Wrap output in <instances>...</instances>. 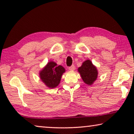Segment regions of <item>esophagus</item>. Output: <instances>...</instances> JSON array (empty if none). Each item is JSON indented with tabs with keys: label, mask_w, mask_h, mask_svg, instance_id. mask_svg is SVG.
Segmentation results:
<instances>
[{
	"label": "esophagus",
	"mask_w": 134,
	"mask_h": 134,
	"mask_svg": "<svg viewBox=\"0 0 134 134\" xmlns=\"http://www.w3.org/2000/svg\"><path fill=\"white\" fill-rule=\"evenodd\" d=\"M68 69H69V70H70V71H74V70H75V67L74 65H72V66H69V67L68 68Z\"/></svg>",
	"instance_id": "obj_1"
}]
</instances>
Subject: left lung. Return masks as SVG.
Instances as JSON below:
<instances>
[{
  "mask_svg": "<svg viewBox=\"0 0 134 134\" xmlns=\"http://www.w3.org/2000/svg\"><path fill=\"white\" fill-rule=\"evenodd\" d=\"M81 78L87 85H92L97 77L98 72L96 67L94 66L89 60L84 62L81 66L78 69Z\"/></svg>",
  "mask_w": 134,
  "mask_h": 134,
  "instance_id": "left-lung-1",
  "label": "left lung"
}]
</instances>
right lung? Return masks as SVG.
I'll return each mask as SVG.
<instances>
[{
  "label": "right lung",
  "mask_w": 134,
  "mask_h": 134,
  "mask_svg": "<svg viewBox=\"0 0 134 134\" xmlns=\"http://www.w3.org/2000/svg\"><path fill=\"white\" fill-rule=\"evenodd\" d=\"M65 69L60 65H57L54 62H49L40 72L43 82L50 88H55L59 84L62 75Z\"/></svg>",
  "instance_id": "1"
}]
</instances>
